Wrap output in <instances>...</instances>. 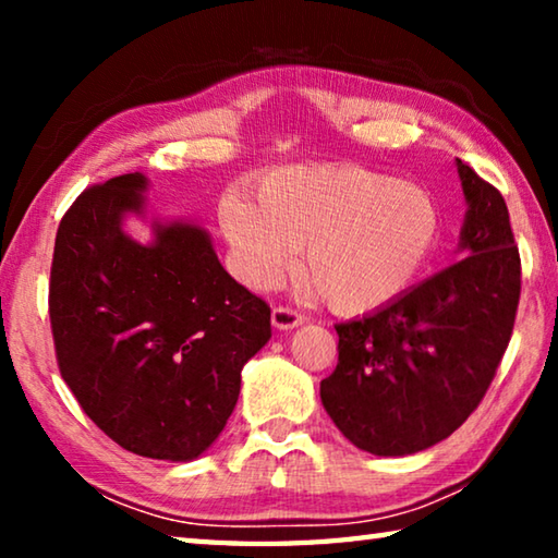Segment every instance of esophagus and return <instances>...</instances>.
<instances>
[{
	"label": "esophagus",
	"mask_w": 558,
	"mask_h": 558,
	"mask_svg": "<svg viewBox=\"0 0 558 558\" xmlns=\"http://www.w3.org/2000/svg\"><path fill=\"white\" fill-rule=\"evenodd\" d=\"M270 323L276 329H292V327L305 323V317H302L298 310H292V307H276L270 315Z\"/></svg>",
	"instance_id": "obj_1"
}]
</instances>
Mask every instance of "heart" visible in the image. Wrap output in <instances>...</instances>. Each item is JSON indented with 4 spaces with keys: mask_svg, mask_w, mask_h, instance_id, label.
<instances>
[{
    "mask_svg": "<svg viewBox=\"0 0 558 558\" xmlns=\"http://www.w3.org/2000/svg\"><path fill=\"white\" fill-rule=\"evenodd\" d=\"M251 202L229 199L221 226L251 288L295 266L339 315L401 298L436 248L440 211L421 186L354 165L288 167L263 177Z\"/></svg>",
    "mask_w": 558,
    "mask_h": 558,
    "instance_id": "b5f03b06",
    "label": "heart"
}]
</instances>
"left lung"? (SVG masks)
Segmentation results:
<instances>
[{"label": "left lung", "instance_id": "left-lung-1", "mask_svg": "<svg viewBox=\"0 0 558 558\" xmlns=\"http://www.w3.org/2000/svg\"><path fill=\"white\" fill-rule=\"evenodd\" d=\"M456 165L468 202L462 260L335 327L339 362L319 399L344 438L372 456H411L458 430L512 337L522 263L507 204L462 159Z\"/></svg>", "mask_w": 558, "mask_h": 558}]
</instances>
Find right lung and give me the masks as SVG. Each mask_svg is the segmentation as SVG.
I'll use <instances>...</instances> for the list:
<instances>
[{"instance_id":"add662e5","label":"right lung","mask_w":558,"mask_h":558,"mask_svg":"<svg viewBox=\"0 0 558 558\" xmlns=\"http://www.w3.org/2000/svg\"><path fill=\"white\" fill-rule=\"evenodd\" d=\"M147 177L83 192L56 233L49 317L63 381L88 418L135 456L189 462L219 438L241 369L270 339L266 300L223 270L211 235L145 216Z\"/></svg>"}]
</instances>
